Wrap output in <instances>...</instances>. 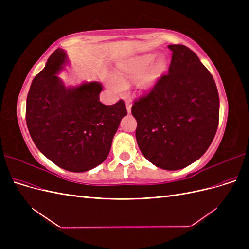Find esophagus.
Returning <instances> with one entry per match:
<instances>
[{
	"label": "esophagus",
	"mask_w": 249,
	"mask_h": 249,
	"mask_svg": "<svg viewBox=\"0 0 249 249\" xmlns=\"http://www.w3.org/2000/svg\"><path fill=\"white\" fill-rule=\"evenodd\" d=\"M131 110H132V105L130 103H126V111L129 114L131 113Z\"/></svg>",
	"instance_id": "1"
}]
</instances>
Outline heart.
<instances>
[{"label": "heart", "mask_w": 249, "mask_h": 249, "mask_svg": "<svg viewBox=\"0 0 249 249\" xmlns=\"http://www.w3.org/2000/svg\"><path fill=\"white\" fill-rule=\"evenodd\" d=\"M167 67L168 61L164 54L143 53L122 60L117 64L114 77L108 80V84L116 91H122L130 82L136 81V86L140 91H149L164 76Z\"/></svg>", "instance_id": "1"}]
</instances>
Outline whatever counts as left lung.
<instances>
[{
  "instance_id": "8db88e82",
  "label": "left lung",
  "mask_w": 249,
  "mask_h": 249,
  "mask_svg": "<svg viewBox=\"0 0 249 249\" xmlns=\"http://www.w3.org/2000/svg\"><path fill=\"white\" fill-rule=\"evenodd\" d=\"M168 74L135 102L136 139L146 159L166 170L198 160L212 143L219 122V95L212 74L194 52L169 44Z\"/></svg>"
}]
</instances>
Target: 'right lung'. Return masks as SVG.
Segmentation results:
<instances>
[{"label": "right lung", "instance_id": "add662e5", "mask_svg": "<svg viewBox=\"0 0 249 249\" xmlns=\"http://www.w3.org/2000/svg\"><path fill=\"white\" fill-rule=\"evenodd\" d=\"M67 63L66 52L57 49L34 78L26 122L36 147L49 160L65 170L83 172L106 160L126 109L122 100L111 106L102 104L99 82L66 87L57 74Z\"/></svg>", "mask_w": 249, "mask_h": 249}]
</instances>
